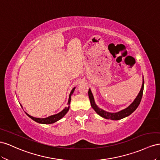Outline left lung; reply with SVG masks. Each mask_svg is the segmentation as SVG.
<instances>
[{"mask_svg": "<svg viewBox=\"0 0 160 160\" xmlns=\"http://www.w3.org/2000/svg\"><path fill=\"white\" fill-rule=\"evenodd\" d=\"M143 88H144V79L143 76L142 86H141V88L138 95L137 96L136 98L133 100V102H132L129 107H127L126 108L122 109V110L117 112H107L106 111H104L103 109L99 108L95 103L93 94L92 92H91V90L90 88L88 90V97L90 101L91 107H92V108L95 111V112H97L98 115L102 117V118H106V119H111V120L117 121V120L122 119L123 118L129 116L131 113H133L136 110L137 108L138 107L139 104H140L141 98H142Z\"/></svg>", "mask_w": 160, "mask_h": 160, "instance_id": "obj_1", "label": "left lung"}]
</instances>
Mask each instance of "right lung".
Returning <instances> with one entry per match:
<instances>
[{
    "label": "right lung",
    "instance_id": "right-lung-1",
    "mask_svg": "<svg viewBox=\"0 0 160 160\" xmlns=\"http://www.w3.org/2000/svg\"><path fill=\"white\" fill-rule=\"evenodd\" d=\"M75 88H76V87L73 88L70 92V94L69 95V98H68V104H70L71 96L72 95L73 93H74ZM21 107H22L21 104ZM69 108H70V106H68V107H65L61 112H58V114H56V115H51V116H49L46 118H36V117H33L29 115V114H27V112H25V113L27 114V116L30 117L31 119H33L35 122H39V123H42V124H52V123H54V122H57L58 121L60 120L62 118L64 117L66 115V114L68 112V111H69Z\"/></svg>",
    "mask_w": 160,
    "mask_h": 160
}]
</instances>
